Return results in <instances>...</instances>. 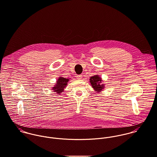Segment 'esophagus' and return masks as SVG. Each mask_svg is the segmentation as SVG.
<instances>
[{"instance_id": "esophagus-1", "label": "esophagus", "mask_w": 157, "mask_h": 157, "mask_svg": "<svg viewBox=\"0 0 157 157\" xmlns=\"http://www.w3.org/2000/svg\"><path fill=\"white\" fill-rule=\"evenodd\" d=\"M82 78V75H78V76H77V79H81Z\"/></svg>"}]
</instances>
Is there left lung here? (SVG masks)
I'll return each mask as SVG.
<instances>
[{
  "mask_svg": "<svg viewBox=\"0 0 157 157\" xmlns=\"http://www.w3.org/2000/svg\"><path fill=\"white\" fill-rule=\"evenodd\" d=\"M89 80L90 84L95 92L99 93L101 91H103L105 88V84H103L101 78L98 75L91 76Z\"/></svg>",
  "mask_w": 157,
  "mask_h": 157,
  "instance_id": "left-lung-1",
  "label": "left lung"
}]
</instances>
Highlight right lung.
Here are the masks:
<instances>
[{
    "instance_id": "add662e5",
    "label": "right lung",
    "mask_w": 157,
    "mask_h": 157,
    "mask_svg": "<svg viewBox=\"0 0 157 157\" xmlns=\"http://www.w3.org/2000/svg\"><path fill=\"white\" fill-rule=\"evenodd\" d=\"M70 78H65L62 76L58 78L56 81V84L52 87V89L55 92H56L58 94H61V93L63 92L64 89L67 86Z\"/></svg>"
}]
</instances>
